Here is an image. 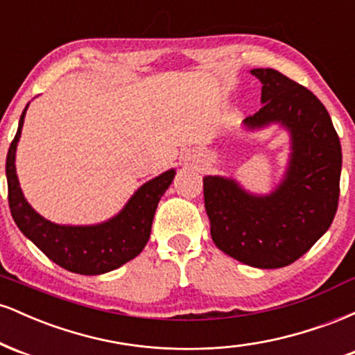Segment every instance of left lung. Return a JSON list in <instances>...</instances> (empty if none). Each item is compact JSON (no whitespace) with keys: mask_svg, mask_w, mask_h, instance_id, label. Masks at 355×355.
Returning a JSON list of instances; mask_svg holds the SVG:
<instances>
[{"mask_svg":"<svg viewBox=\"0 0 355 355\" xmlns=\"http://www.w3.org/2000/svg\"><path fill=\"white\" fill-rule=\"evenodd\" d=\"M262 108L248 128L279 121L292 133L285 180L268 197H254L234 180L203 178L214 243L239 262L280 268L300 259L331 227L339 205L342 152L329 112L315 95L272 68H255Z\"/></svg>","mask_w":355,"mask_h":355,"instance_id":"8db88e82","label":"left lung"}]
</instances>
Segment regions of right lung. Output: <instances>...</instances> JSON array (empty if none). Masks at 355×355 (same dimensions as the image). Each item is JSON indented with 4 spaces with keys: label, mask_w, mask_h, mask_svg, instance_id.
I'll list each match as a JSON object with an SVG mask.
<instances>
[{
    "label": "right lung",
    "mask_w": 355,
    "mask_h": 355,
    "mask_svg": "<svg viewBox=\"0 0 355 355\" xmlns=\"http://www.w3.org/2000/svg\"><path fill=\"white\" fill-rule=\"evenodd\" d=\"M26 108L19 118L18 132L6 157L8 203L18 229L48 259L75 274L100 275L135 259L148 242L155 210L173 180V170L140 187L125 209L108 222L92 227L56 225L28 205L16 177L15 152Z\"/></svg>",
    "instance_id": "right-lung-1"
}]
</instances>
